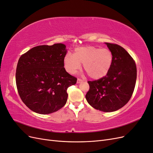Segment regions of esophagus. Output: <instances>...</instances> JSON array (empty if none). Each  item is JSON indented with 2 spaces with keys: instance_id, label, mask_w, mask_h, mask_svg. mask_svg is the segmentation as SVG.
<instances>
[{
  "instance_id": "esophagus-1",
  "label": "esophagus",
  "mask_w": 153,
  "mask_h": 153,
  "mask_svg": "<svg viewBox=\"0 0 153 153\" xmlns=\"http://www.w3.org/2000/svg\"><path fill=\"white\" fill-rule=\"evenodd\" d=\"M83 80L82 79H80V78H78L77 79V84H80V83H81Z\"/></svg>"
}]
</instances>
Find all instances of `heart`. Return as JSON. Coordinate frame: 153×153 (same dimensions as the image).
Returning a JSON list of instances; mask_svg holds the SVG:
<instances>
[{"mask_svg":"<svg viewBox=\"0 0 153 153\" xmlns=\"http://www.w3.org/2000/svg\"><path fill=\"white\" fill-rule=\"evenodd\" d=\"M113 55L107 48L87 46L77 48L74 54L68 53L64 59V66L70 74H75L84 64L85 72L92 79H100L108 73L112 66Z\"/></svg>","mask_w":153,"mask_h":153,"instance_id":"heart-1","label":"heart"}]
</instances>
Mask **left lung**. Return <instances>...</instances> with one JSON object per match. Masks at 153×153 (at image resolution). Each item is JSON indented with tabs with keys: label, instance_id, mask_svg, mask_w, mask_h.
<instances>
[{
	"label": "left lung",
	"instance_id": "1",
	"mask_svg": "<svg viewBox=\"0 0 153 153\" xmlns=\"http://www.w3.org/2000/svg\"><path fill=\"white\" fill-rule=\"evenodd\" d=\"M113 55L112 66L106 75L88 81L89 90L85 98L89 104L102 112H114L126 105L132 96L137 80L133 59L121 46L105 43Z\"/></svg>",
	"mask_w": 153,
	"mask_h": 153
}]
</instances>
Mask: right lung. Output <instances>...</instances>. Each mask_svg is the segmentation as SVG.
<instances>
[{"instance_id": "right-lung-1", "label": "right lung", "mask_w": 153, "mask_h": 153, "mask_svg": "<svg viewBox=\"0 0 153 153\" xmlns=\"http://www.w3.org/2000/svg\"><path fill=\"white\" fill-rule=\"evenodd\" d=\"M67 53L62 43L39 45L21 55L16 70V84L21 100L29 109L40 114L56 112L65 105L67 89L77 78L66 72Z\"/></svg>"}]
</instances>
